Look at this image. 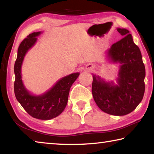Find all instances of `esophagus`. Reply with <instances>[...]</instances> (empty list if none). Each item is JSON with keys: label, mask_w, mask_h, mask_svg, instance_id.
<instances>
[{"label": "esophagus", "mask_w": 154, "mask_h": 154, "mask_svg": "<svg viewBox=\"0 0 154 154\" xmlns=\"http://www.w3.org/2000/svg\"><path fill=\"white\" fill-rule=\"evenodd\" d=\"M94 69V66H92V65H90V67H89V69H90V71H93V69Z\"/></svg>", "instance_id": "obj_1"}]
</instances>
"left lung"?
<instances>
[{
	"label": "left lung",
	"instance_id": "8db88e82",
	"mask_svg": "<svg viewBox=\"0 0 154 154\" xmlns=\"http://www.w3.org/2000/svg\"><path fill=\"white\" fill-rule=\"evenodd\" d=\"M118 31L124 37L108 51L112 61L121 64L118 85L106 83L94 75L92 92L101 110L121 116L131 113L141 102L145 88V68L140 49L129 31L125 28H118Z\"/></svg>",
	"mask_w": 154,
	"mask_h": 154
}]
</instances>
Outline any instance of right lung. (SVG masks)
<instances>
[{"instance_id": "obj_1", "label": "right lung", "mask_w": 154, "mask_h": 154, "mask_svg": "<svg viewBox=\"0 0 154 154\" xmlns=\"http://www.w3.org/2000/svg\"><path fill=\"white\" fill-rule=\"evenodd\" d=\"M40 34L41 32L30 34L19 46L14 65V92L18 102L30 116L38 119L48 120L56 118L64 111L68 102L70 88L79 73H72L62 78L51 90L43 95L36 96L30 94L21 79V66L26 53L35 45L37 39L36 36Z\"/></svg>"}]
</instances>
